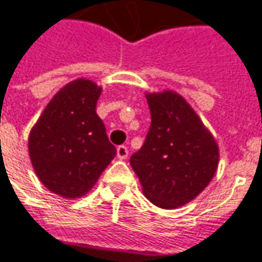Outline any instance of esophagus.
Returning a JSON list of instances; mask_svg holds the SVG:
<instances>
[{
    "instance_id": "1",
    "label": "esophagus",
    "mask_w": 262,
    "mask_h": 262,
    "mask_svg": "<svg viewBox=\"0 0 262 262\" xmlns=\"http://www.w3.org/2000/svg\"><path fill=\"white\" fill-rule=\"evenodd\" d=\"M116 156H118V159L125 161V159L128 158V147H126V146H119V147L116 149Z\"/></svg>"
}]
</instances>
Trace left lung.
<instances>
[{
    "mask_svg": "<svg viewBox=\"0 0 262 262\" xmlns=\"http://www.w3.org/2000/svg\"><path fill=\"white\" fill-rule=\"evenodd\" d=\"M151 124L129 164L143 194L159 208L191 202L211 183L218 168L215 138L193 107L172 90L146 93Z\"/></svg>",
    "mask_w": 262,
    "mask_h": 262,
    "instance_id": "obj_1",
    "label": "left lung"
}]
</instances>
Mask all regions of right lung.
Listing matches in <instances>:
<instances>
[{
    "mask_svg": "<svg viewBox=\"0 0 262 262\" xmlns=\"http://www.w3.org/2000/svg\"><path fill=\"white\" fill-rule=\"evenodd\" d=\"M101 86L78 78L54 94L29 133L35 174L47 189L78 199L94 187L116 149L96 106Z\"/></svg>",
    "mask_w": 262,
    "mask_h": 262,
    "instance_id": "right-lung-1",
    "label": "right lung"
}]
</instances>
